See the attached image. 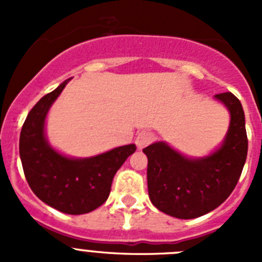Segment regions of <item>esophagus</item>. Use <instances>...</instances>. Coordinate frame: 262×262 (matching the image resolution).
Segmentation results:
<instances>
[{
  "instance_id": "obj_1",
  "label": "esophagus",
  "mask_w": 262,
  "mask_h": 262,
  "mask_svg": "<svg viewBox=\"0 0 262 262\" xmlns=\"http://www.w3.org/2000/svg\"><path fill=\"white\" fill-rule=\"evenodd\" d=\"M155 140V134L151 133V131H145V129H143V131H140V133L138 134V138H136V145H138V148H144L147 147L148 144H151L152 142Z\"/></svg>"
}]
</instances>
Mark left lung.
Segmentation results:
<instances>
[{
  "instance_id": "1",
  "label": "left lung",
  "mask_w": 262,
  "mask_h": 262,
  "mask_svg": "<svg viewBox=\"0 0 262 262\" xmlns=\"http://www.w3.org/2000/svg\"><path fill=\"white\" fill-rule=\"evenodd\" d=\"M231 114L221 148L202 159H189L164 142L143 149L148 157L149 200L155 207L178 219H194L212 211L230 196L244 168L248 138L244 110L231 92L215 96Z\"/></svg>"
}]
</instances>
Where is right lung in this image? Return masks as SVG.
Wrapping results in <instances>:
<instances>
[{
	"label": "right lung",
	"mask_w": 262,
	"mask_h": 262,
	"mask_svg": "<svg viewBox=\"0 0 262 262\" xmlns=\"http://www.w3.org/2000/svg\"><path fill=\"white\" fill-rule=\"evenodd\" d=\"M68 81L30 110L20 129L19 155L25 177L39 200L61 212L80 215L106 202L115 173L136 147L123 145L88 159H71L51 148L45 135L46 117Z\"/></svg>",
	"instance_id": "right-lung-1"
}]
</instances>
